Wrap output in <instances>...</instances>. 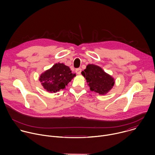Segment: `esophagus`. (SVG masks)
I'll return each mask as SVG.
<instances>
[{"instance_id": "obj_1", "label": "esophagus", "mask_w": 155, "mask_h": 155, "mask_svg": "<svg viewBox=\"0 0 155 155\" xmlns=\"http://www.w3.org/2000/svg\"><path fill=\"white\" fill-rule=\"evenodd\" d=\"M75 72H76V73H77L78 75H80V74H81V68L76 69Z\"/></svg>"}]
</instances>
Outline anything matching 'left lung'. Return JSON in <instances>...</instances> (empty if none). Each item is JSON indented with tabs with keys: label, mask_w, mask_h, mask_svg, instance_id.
<instances>
[{
	"label": "left lung",
	"mask_w": 155,
	"mask_h": 155,
	"mask_svg": "<svg viewBox=\"0 0 155 155\" xmlns=\"http://www.w3.org/2000/svg\"><path fill=\"white\" fill-rule=\"evenodd\" d=\"M90 87V90L99 94H105L113 87L114 78L105 73L99 66L88 64L86 69L81 72Z\"/></svg>",
	"instance_id": "left-lung-1"
}]
</instances>
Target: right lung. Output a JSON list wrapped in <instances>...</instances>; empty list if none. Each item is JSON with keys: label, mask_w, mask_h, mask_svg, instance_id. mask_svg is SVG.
I'll return each instance as SVG.
<instances>
[{"label": "right lung", "mask_w": 155, "mask_h": 155, "mask_svg": "<svg viewBox=\"0 0 155 155\" xmlns=\"http://www.w3.org/2000/svg\"><path fill=\"white\" fill-rule=\"evenodd\" d=\"M75 76L68 66L62 63L55 64L53 67L41 74L39 80L48 92L56 93L65 86Z\"/></svg>", "instance_id": "obj_1"}]
</instances>
